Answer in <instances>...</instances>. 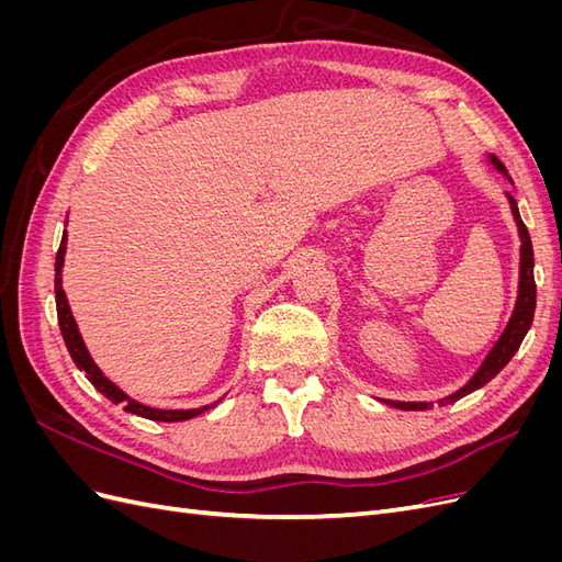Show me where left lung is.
Returning a JSON list of instances; mask_svg holds the SVG:
<instances>
[{
  "instance_id": "left-lung-1",
  "label": "left lung",
  "mask_w": 562,
  "mask_h": 562,
  "mask_svg": "<svg viewBox=\"0 0 562 562\" xmlns=\"http://www.w3.org/2000/svg\"><path fill=\"white\" fill-rule=\"evenodd\" d=\"M490 164L497 168L499 173H506L504 164L490 155ZM512 180V178H508ZM508 199V206H512V213H514V220H516V227H518V236H520V279H518V297H516V307H514V314L512 318H508L504 333L499 335V339L495 342V347L490 349V353L485 356V361L481 363V368L473 372V378L462 386L457 389L454 394L440 398L438 405H448V403H454L459 398H464L467 394H471V391L485 386L492 378L497 375V372L514 359V353L518 351L520 342L525 339L527 330H530L532 326V318H535V307H537V285H535V252H532V239L530 234H527V227L520 220V213H518V203L514 199V194H506ZM389 405L394 407H401V411H429V407L434 403H401V401H384Z\"/></svg>"
}]
</instances>
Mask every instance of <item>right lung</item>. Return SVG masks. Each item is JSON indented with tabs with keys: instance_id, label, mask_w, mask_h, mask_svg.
Returning <instances> with one entry per match:
<instances>
[{
	"instance_id": "1",
	"label": "right lung",
	"mask_w": 562,
	"mask_h": 562,
	"mask_svg": "<svg viewBox=\"0 0 562 562\" xmlns=\"http://www.w3.org/2000/svg\"><path fill=\"white\" fill-rule=\"evenodd\" d=\"M65 250H67V232L63 234V241H60V248L56 252V310H58V326H60V333H63V339L67 345V351H70L72 361L77 363L79 370L87 372L89 382L100 391V394L108 396L112 403H122L126 413H133V415H140V417H147V419H155V422H182V419H192L201 413H206L209 407L213 405H201V407H192V411H159V407H149V405H143L138 401H133L128 394H124L122 389H119L114 382H110L103 370H100L91 353L87 349V345H83L81 339V333L77 328V321L70 312V304H67V295L63 291V265H65Z\"/></svg>"
}]
</instances>
